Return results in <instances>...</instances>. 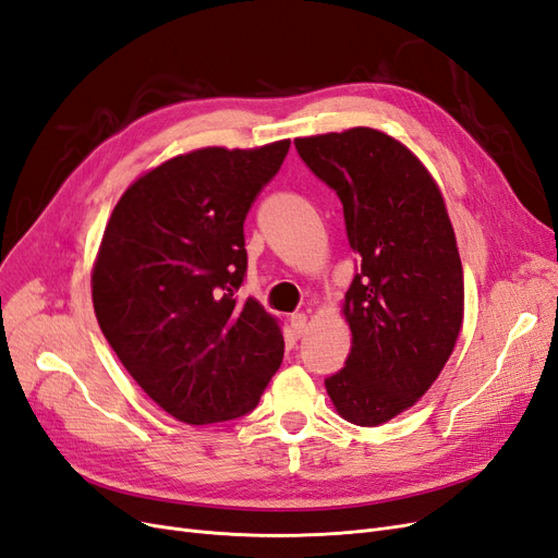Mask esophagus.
Instances as JSON below:
<instances>
[{
    "label": "esophagus",
    "mask_w": 558,
    "mask_h": 558,
    "mask_svg": "<svg viewBox=\"0 0 558 558\" xmlns=\"http://www.w3.org/2000/svg\"><path fill=\"white\" fill-rule=\"evenodd\" d=\"M291 328L298 337H302L307 332V314H293L291 316Z\"/></svg>",
    "instance_id": "esophagus-1"
}]
</instances>
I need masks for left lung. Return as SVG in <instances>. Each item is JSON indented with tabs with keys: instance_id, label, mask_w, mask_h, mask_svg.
<instances>
[{
	"instance_id": "left-lung-1",
	"label": "left lung",
	"mask_w": 558,
	"mask_h": 558,
	"mask_svg": "<svg viewBox=\"0 0 558 558\" xmlns=\"http://www.w3.org/2000/svg\"><path fill=\"white\" fill-rule=\"evenodd\" d=\"M340 195L361 269L344 295L351 351L326 379L337 414L381 426L440 377L463 328V267L440 185L412 150L375 128L295 140Z\"/></svg>"
}]
</instances>
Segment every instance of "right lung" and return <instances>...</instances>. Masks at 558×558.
I'll return each mask as SVG.
<instances>
[{"label":"right lung","mask_w":558,"mask_h":558,"mask_svg":"<svg viewBox=\"0 0 558 558\" xmlns=\"http://www.w3.org/2000/svg\"><path fill=\"white\" fill-rule=\"evenodd\" d=\"M207 146L134 179L107 221L93 265V307L144 393L191 426L256 408L281 365L279 318L238 305L244 218L289 154Z\"/></svg>","instance_id":"1"}]
</instances>
